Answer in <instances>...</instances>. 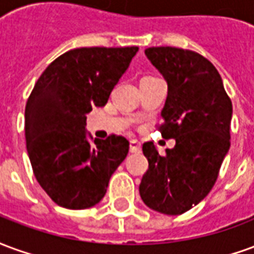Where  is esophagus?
Returning a JSON list of instances; mask_svg holds the SVG:
<instances>
[{
    "label": "esophagus",
    "mask_w": 254,
    "mask_h": 254,
    "mask_svg": "<svg viewBox=\"0 0 254 254\" xmlns=\"http://www.w3.org/2000/svg\"><path fill=\"white\" fill-rule=\"evenodd\" d=\"M130 152L132 154H140L141 152V144L138 141H130Z\"/></svg>",
    "instance_id": "1"
}]
</instances>
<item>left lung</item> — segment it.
<instances>
[{
    "mask_svg": "<svg viewBox=\"0 0 254 254\" xmlns=\"http://www.w3.org/2000/svg\"><path fill=\"white\" fill-rule=\"evenodd\" d=\"M145 56L167 81L159 125L174 148L160 155L143 144L148 170L140 184L144 204L166 215H181L211 191L230 148L231 99L216 67L201 54L178 47H149Z\"/></svg>",
    "mask_w": 254,
    "mask_h": 254,
    "instance_id": "1",
    "label": "left lung"
}]
</instances>
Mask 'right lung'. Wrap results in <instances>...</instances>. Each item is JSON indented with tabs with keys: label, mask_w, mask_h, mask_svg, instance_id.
I'll use <instances>...</instances> for the list:
<instances>
[{
	"label": "right lung",
	"mask_w": 254,
	"mask_h": 254,
	"mask_svg": "<svg viewBox=\"0 0 254 254\" xmlns=\"http://www.w3.org/2000/svg\"><path fill=\"white\" fill-rule=\"evenodd\" d=\"M138 47H81L64 53L38 78L25 105V143L36 181L69 209L98 204L127 158L129 141L87 140L92 107L107 103Z\"/></svg>",
	"instance_id": "right-lung-1"
}]
</instances>
